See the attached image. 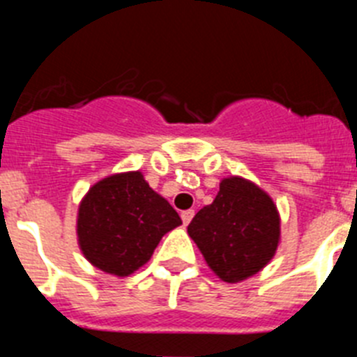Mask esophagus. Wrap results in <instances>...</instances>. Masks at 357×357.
I'll use <instances>...</instances> for the list:
<instances>
[{
	"mask_svg": "<svg viewBox=\"0 0 357 357\" xmlns=\"http://www.w3.org/2000/svg\"><path fill=\"white\" fill-rule=\"evenodd\" d=\"M193 216H195V211H193V209L182 211L181 218H182V222H184V225H188V223L191 222V220H193Z\"/></svg>",
	"mask_w": 357,
	"mask_h": 357,
	"instance_id": "esophagus-1",
	"label": "esophagus"
}]
</instances>
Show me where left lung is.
Here are the masks:
<instances>
[{
  "label": "left lung",
  "instance_id": "8db88e82",
  "mask_svg": "<svg viewBox=\"0 0 357 357\" xmlns=\"http://www.w3.org/2000/svg\"><path fill=\"white\" fill-rule=\"evenodd\" d=\"M209 268L225 282H239L263 270L275 255L280 218L275 204L259 185L229 176L211 206L188 225Z\"/></svg>",
  "mask_w": 357,
  "mask_h": 357
}]
</instances>
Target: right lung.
<instances>
[{
  "label": "right lung",
  "mask_w": 357,
  "mask_h": 357,
  "mask_svg": "<svg viewBox=\"0 0 357 357\" xmlns=\"http://www.w3.org/2000/svg\"><path fill=\"white\" fill-rule=\"evenodd\" d=\"M182 225L141 172L110 175L96 182L80 202L78 245L93 266L127 277L150 261L162 236Z\"/></svg>",
  "instance_id": "right-lung-1"
}]
</instances>
